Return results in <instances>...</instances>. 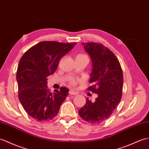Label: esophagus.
<instances>
[{
	"label": "esophagus",
	"instance_id": "34e87169",
	"mask_svg": "<svg viewBox=\"0 0 149 149\" xmlns=\"http://www.w3.org/2000/svg\"><path fill=\"white\" fill-rule=\"evenodd\" d=\"M69 94L70 95H77L78 93L74 91V90H70L69 91Z\"/></svg>",
	"mask_w": 149,
	"mask_h": 149
}]
</instances>
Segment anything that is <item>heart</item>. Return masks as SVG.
Returning a JSON list of instances; mask_svg holds the SVG:
<instances>
[{
  "label": "heart",
  "instance_id": "obj_1",
  "mask_svg": "<svg viewBox=\"0 0 149 149\" xmlns=\"http://www.w3.org/2000/svg\"><path fill=\"white\" fill-rule=\"evenodd\" d=\"M81 56H85L84 54H79L78 55H77V56H76V58L77 57H81Z\"/></svg>",
  "mask_w": 149,
  "mask_h": 149
}]
</instances>
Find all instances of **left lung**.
<instances>
[{
	"label": "left lung",
	"instance_id": "1",
	"mask_svg": "<svg viewBox=\"0 0 149 149\" xmlns=\"http://www.w3.org/2000/svg\"><path fill=\"white\" fill-rule=\"evenodd\" d=\"M92 62L88 88L97 97L94 102L86 98L85 105L79 110L81 118L92 124L107 119L116 109L122 97L123 74L118 59L112 51L99 43H82Z\"/></svg>",
	"mask_w": 149,
	"mask_h": 149
}]
</instances>
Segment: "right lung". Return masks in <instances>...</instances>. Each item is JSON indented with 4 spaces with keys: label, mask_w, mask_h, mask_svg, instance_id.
Returning <instances> with one entry per match:
<instances>
[{
    "label": "right lung",
    "mask_w": 149,
    "mask_h": 149,
    "mask_svg": "<svg viewBox=\"0 0 149 149\" xmlns=\"http://www.w3.org/2000/svg\"><path fill=\"white\" fill-rule=\"evenodd\" d=\"M76 43L43 41L27 50L21 58L16 73L18 98L29 115L40 121H47L57 115L68 95L67 88H47V77L53 75L59 61Z\"/></svg>",
    "instance_id": "right-lung-1"
}]
</instances>
